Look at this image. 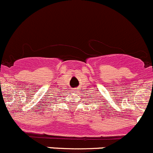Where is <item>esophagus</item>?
I'll return each instance as SVG.
<instances>
[{
  "instance_id": "esophagus-1",
  "label": "esophagus",
  "mask_w": 153,
  "mask_h": 153,
  "mask_svg": "<svg viewBox=\"0 0 153 153\" xmlns=\"http://www.w3.org/2000/svg\"><path fill=\"white\" fill-rule=\"evenodd\" d=\"M73 91L74 92V93H77V91H77V89H74V90Z\"/></svg>"
}]
</instances>
